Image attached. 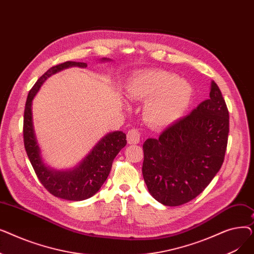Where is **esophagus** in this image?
<instances>
[{"instance_id": "obj_1", "label": "esophagus", "mask_w": 254, "mask_h": 254, "mask_svg": "<svg viewBox=\"0 0 254 254\" xmlns=\"http://www.w3.org/2000/svg\"><path fill=\"white\" fill-rule=\"evenodd\" d=\"M141 132L137 128H131L127 131V143L128 144H138L140 142Z\"/></svg>"}]
</instances>
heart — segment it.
<instances>
[{
	"label": "heart",
	"mask_w": 254,
	"mask_h": 254,
	"mask_svg": "<svg viewBox=\"0 0 254 254\" xmlns=\"http://www.w3.org/2000/svg\"><path fill=\"white\" fill-rule=\"evenodd\" d=\"M134 101L146 102L143 115L151 127L162 128L175 123L188 108L192 87L176 74L165 70H145L138 73L127 86Z\"/></svg>",
	"instance_id": "obj_1"
}]
</instances>
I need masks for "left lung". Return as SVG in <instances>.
Segmentation results:
<instances>
[{
	"mask_svg": "<svg viewBox=\"0 0 254 254\" xmlns=\"http://www.w3.org/2000/svg\"><path fill=\"white\" fill-rule=\"evenodd\" d=\"M229 110L218 85L210 98L143 144L142 173L150 194L166 206H180L201 193L224 161Z\"/></svg>",
	"mask_w": 254,
	"mask_h": 254,
	"instance_id": "obj_1",
	"label": "left lung"
}]
</instances>
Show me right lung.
I'll list each match as a JSON object with an SVG mask.
<instances>
[{
  "mask_svg": "<svg viewBox=\"0 0 254 254\" xmlns=\"http://www.w3.org/2000/svg\"><path fill=\"white\" fill-rule=\"evenodd\" d=\"M73 65L86 68L87 64L70 61L51 66L38 79L30 90L23 116V143L26 154L39 181L52 195L68 201H83L98 192L106 181L115 156L127 145V136L123 131H113L106 135L93 147L82 163L71 171L56 172L45 167L40 156V149L34 132L32 101L49 76Z\"/></svg>",
  "mask_w": 254,
  "mask_h": 254,
  "instance_id": "obj_1",
  "label": "right lung"
}]
</instances>
